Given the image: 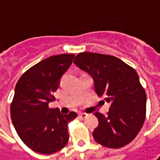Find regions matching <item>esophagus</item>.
<instances>
[{
    "mask_svg": "<svg viewBox=\"0 0 160 160\" xmlns=\"http://www.w3.org/2000/svg\"><path fill=\"white\" fill-rule=\"evenodd\" d=\"M87 116L88 115L85 113H79V119L80 120H84Z\"/></svg>",
    "mask_w": 160,
    "mask_h": 160,
    "instance_id": "esophagus-1",
    "label": "esophagus"
}]
</instances>
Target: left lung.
Segmentation results:
<instances>
[{
  "instance_id": "1",
  "label": "left lung",
  "mask_w": 160,
  "mask_h": 160,
  "mask_svg": "<svg viewBox=\"0 0 160 160\" xmlns=\"http://www.w3.org/2000/svg\"><path fill=\"white\" fill-rule=\"evenodd\" d=\"M73 62L92 76L98 96L111 104L107 115L95 114V141L111 149L132 142L146 117V92L135 70L115 56L97 52H80Z\"/></svg>"
}]
</instances>
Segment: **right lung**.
Returning <instances> with one entry per match:
<instances>
[{
	"instance_id": "right-lung-1",
	"label": "right lung",
	"mask_w": 160,
	"mask_h": 160,
	"mask_svg": "<svg viewBox=\"0 0 160 160\" xmlns=\"http://www.w3.org/2000/svg\"><path fill=\"white\" fill-rule=\"evenodd\" d=\"M72 53L50 56L25 72L18 80L11 104V117L18 135L35 152L52 154L64 148L69 141L68 123L75 112L62 115L50 108L62 76L71 66Z\"/></svg>"
}]
</instances>
